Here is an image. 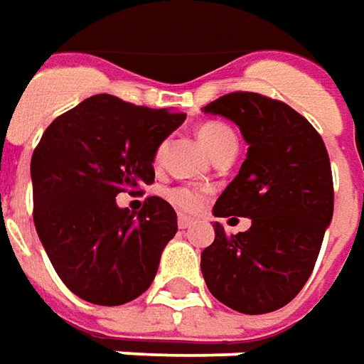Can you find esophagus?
Wrapping results in <instances>:
<instances>
[{"instance_id":"1","label":"esophagus","mask_w":364,"mask_h":364,"mask_svg":"<svg viewBox=\"0 0 364 364\" xmlns=\"http://www.w3.org/2000/svg\"><path fill=\"white\" fill-rule=\"evenodd\" d=\"M195 223H197L195 218L185 217V215H179V218H177V225H179V228H191Z\"/></svg>"}]
</instances>
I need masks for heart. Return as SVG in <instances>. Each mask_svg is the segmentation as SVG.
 Listing matches in <instances>:
<instances>
[{
    "mask_svg": "<svg viewBox=\"0 0 364 364\" xmlns=\"http://www.w3.org/2000/svg\"><path fill=\"white\" fill-rule=\"evenodd\" d=\"M197 138H199L200 146L207 149V154L210 157L218 154L220 149H225V147L236 146L235 132L228 126H225V124H220V122H207V124H203L197 129ZM161 154H164V146L157 149V161L161 159ZM167 199L171 200L177 208H181V210L195 213L203 205L205 195L200 191L187 189V187H175V189L167 191Z\"/></svg>",
    "mask_w": 364,
    "mask_h": 364,
    "instance_id": "heart-1",
    "label": "heart"
}]
</instances>
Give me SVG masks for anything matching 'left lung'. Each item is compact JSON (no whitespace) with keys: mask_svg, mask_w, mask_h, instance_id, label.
<instances>
[{"mask_svg":"<svg viewBox=\"0 0 364 364\" xmlns=\"http://www.w3.org/2000/svg\"><path fill=\"white\" fill-rule=\"evenodd\" d=\"M240 128L248 144L240 171L215 203V217H246V232L200 254L208 291L235 311L260 315L289 304L311 276L333 218V177L321 136L288 104L232 92L203 108Z\"/></svg>","mask_w":364,"mask_h":364,"instance_id":"left-lung-1","label":"left lung"}]
</instances>
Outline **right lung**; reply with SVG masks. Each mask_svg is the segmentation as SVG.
<instances>
[{"label": "right lung", "instance_id": "right-lung-1", "mask_svg": "<svg viewBox=\"0 0 364 364\" xmlns=\"http://www.w3.org/2000/svg\"><path fill=\"white\" fill-rule=\"evenodd\" d=\"M185 114L96 94L45 129L31 157L33 220L58 278L96 306H122L156 278L177 215L161 197L139 213L116 205L122 191L156 179L154 161Z\"/></svg>", "mask_w": 364, "mask_h": 364}]
</instances>
